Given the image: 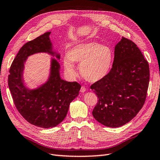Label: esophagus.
Instances as JSON below:
<instances>
[{
    "label": "esophagus",
    "mask_w": 160,
    "mask_h": 160,
    "mask_svg": "<svg viewBox=\"0 0 160 160\" xmlns=\"http://www.w3.org/2000/svg\"><path fill=\"white\" fill-rule=\"evenodd\" d=\"M86 91V88H85L84 86H82L81 88V89H80V91L81 92V93H84V92Z\"/></svg>",
    "instance_id": "esophagus-1"
}]
</instances>
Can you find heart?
Masks as SVG:
<instances>
[{
  "mask_svg": "<svg viewBox=\"0 0 160 160\" xmlns=\"http://www.w3.org/2000/svg\"><path fill=\"white\" fill-rule=\"evenodd\" d=\"M113 52L110 47L97 42H88L74 46L63 59L66 72L75 77L77 72L72 62H81V75L89 82H97L103 79L111 69Z\"/></svg>",
  "mask_w": 160,
  "mask_h": 160,
  "instance_id": "b5f03b06",
  "label": "heart"
}]
</instances>
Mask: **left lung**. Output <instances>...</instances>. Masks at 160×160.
<instances>
[{"mask_svg": "<svg viewBox=\"0 0 160 160\" xmlns=\"http://www.w3.org/2000/svg\"><path fill=\"white\" fill-rule=\"evenodd\" d=\"M149 81L148 62L133 41L122 37L115 47L111 71L90 87L98 98L94 118L109 128L130 122L143 107Z\"/></svg>", "mask_w": 160, "mask_h": 160, "instance_id": "obj_1", "label": "left lung"}]
</instances>
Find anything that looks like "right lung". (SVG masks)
<instances>
[{
    "label": "right lung",
    "instance_id": "add662e5",
    "mask_svg": "<svg viewBox=\"0 0 160 160\" xmlns=\"http://www.w3.org/2000/svg\"><path fill=\"white\" fill-rule=\"evenodd\" d=\"M47 32L25 43L12 62L8 78L9 89L18 112L28 123L42 128L57 126L65 118L71 101L79 95L77 82L61 79L60 65L51 59V72L45 83L35 89H28L23 83L22 72L27 57L37 52H48L58 59L60 55L52 51Z\"/></svg>",
    "mask_w": 160,
    "mask_h": 160
}]
</instances>
